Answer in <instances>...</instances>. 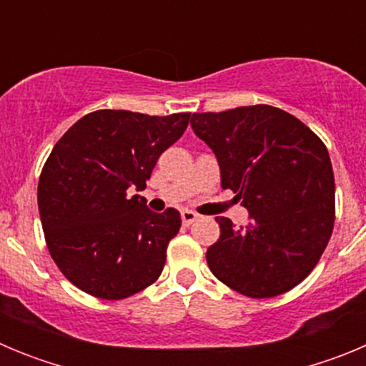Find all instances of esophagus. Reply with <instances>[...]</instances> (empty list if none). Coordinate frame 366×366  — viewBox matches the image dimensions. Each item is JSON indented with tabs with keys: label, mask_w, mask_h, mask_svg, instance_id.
Instances as JSON below:
<instances>
[{
	"label": "esophagus",
	"mask_w": 366,
	"mask_h": 366,
	"mask_svg": "<svg viewBox=\"0 0 366 366\" xmlns=\"http://www.w3.org/2000/svg\"><path fill=\"white\" fill-rule=\"evenodd\" d=\"M181 219H183V225H190V223H194L198 219V214L192 211H183L181 212Z\"/></svg>",
	"instance_id": "1"
}]
</instances>
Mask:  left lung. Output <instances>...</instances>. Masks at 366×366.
Returning a JSON list of instances; mask_svg holds the SVG:
<instances>
[{"label":"left lung","instance_id":"8db88e82","mask_svg":"<svg viewBox=\"0 0 366 366\" xmlns=\"http://www.w3.org/2000/svg\"><path fill=\"white\" fill-rule=\"evenodd\" d=\"M194 134L214 152L222 189L249 211L234 227L218 216L207 249L216 279L251 299L282 295L325 253L335 219V181L325 143L292 113L267 104L194 113Z\"/></svg>","mask_w":366,"mask_h":366}]
</instances>
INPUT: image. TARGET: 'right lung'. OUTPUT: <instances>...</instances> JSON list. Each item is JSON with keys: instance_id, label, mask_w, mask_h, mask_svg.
Instances as JSON below:
<instances>
[{"instance_id": "1", "label": "right lung", "mask_w": 366, "mask_h": 366, "mask_svg": "<svg viewBox=\"0 0 366 366\" xmlns=\"http://www.w3.org/2000/svg\"><path fill=\"white\" fill-rule=\"evenodd\" d=\"M189 121L190 113L99 109L54 144L38 181V209L51 258L79 290L121 300L159 279L181 216L176 209L155 214L130 192L147 189L159 155Z\"/></svg>"}]
</instances>
